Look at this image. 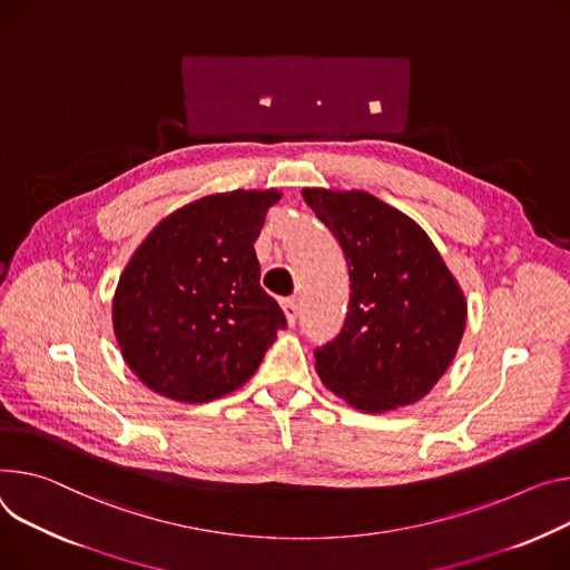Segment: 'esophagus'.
I'll return each mask as SVG.
<instances>
[{"label":"esophagus","instance_id":"obj_1","mask_svg":"<svg viewBox=\"0 0 570 570\" xmlns=\"http://www.w3.org/2000/svg\"><path fill=\"white\" fill-rule=\"evenodd\" d=\"M282 308H284V314H286L288 325H295V321H297V312H299L297 299H295V297H286V299H282Z\"/></svg>","mask_w":570,"mask_h":570}]
</instances>
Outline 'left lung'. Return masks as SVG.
<instances>
[{
    "instance_id": "1",
    "label": "left lung",
    "mask_w": 570,
    "mask_h": 570,
    "mask_svg": "<svg viewBox=\"0 0 570 570\" xmlns=\"http://www.w3.org/2000/svg\"><path fill=\"white\" fill-rule=\"evenodd\" d=\"M341 243L350 312L318 347L316 373L354 409L382 413L425 397L450 368L465 330L463 291L439 249L402 212L364 190L304 188Z\"/></svg>"
}]
</instances>
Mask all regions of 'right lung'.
<instances>
[{
    "label": "right lung",
    "instance_id": "add662e5",
    "mask_svg": "<svg viewBox=\"0 0 570 570\" xmlns=\"http://www.w3.org/2000/svg\"><path fill=\"white\" fill-rule=\"evenodd\" d=\"M279 190H232L166 216L138 245L114 295V332L154 393L199 404L243 386L286 327L262 288L254 240Z\"/></svg>",
    "mask_w": 570,
    "mask_h": 570
}]
</instances>
